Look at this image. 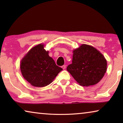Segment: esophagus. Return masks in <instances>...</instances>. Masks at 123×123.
Masks as SVG:
<instances>
[{
	"mask_svg": "<svg viewBox=\"0 0 123 123\" xmlns=\"http://www.w3.org/2000/svg\"><path fill=\"white\" fill-rule=\"evenodd\" d=\"M62 68H63V69H65V68H66V65H63V66H62Z\"/></svg>",
	"mask_w": 123,
	"mask_h": 123,
	"instance_id": "obj_1",
	"label": "esophagus"
}]
</instances>
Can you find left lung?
Wrapping results in <instances>:
<instances>
[{
    "label": "left lung",
    "mask_w": 123,
    "mask_h": 123,
    "mask_svg": "<svg viewBox=\"0 0 123 123\" xmlns=\"http://www.w3.org/2000/svg\"><path fill=\"white\" fill-rule=\"evenodd\" d=\"M72 63L67 69L82 86L95 85L103 78L107 69L104 55L93 46L82 44L73 50Z\"/></svg>",
    "instance_id": "1"
}]
</instances>
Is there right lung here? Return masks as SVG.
<instances>
[{"label":"right lung","mask_w":123,"mask_h":123,"mask_svg":"<svg viewBox=\"0 0 123 123\" xmlns=\"http://www.w3.org/2000/svg\"><path fill=\"white\" fill-rule=\"evenodd\" d=\"M21 71L23 77L32 86L43 87L51 83L63 69L56 65L49 56L44 45L38 44L31 49L21 60Z\"/></svg>","instance_id":"right-lung-1"}]
</instances>
